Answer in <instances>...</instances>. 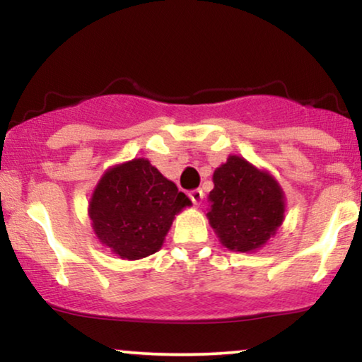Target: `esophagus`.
Here are the masks:
<instances>
[{"label": "esophagus", "mask_w": 362, "mask_h": 362, "mask_svg": "<svg viewBox=\"0 0 362 362\" xmlns=\"http://www.w3.org/2000/svg\"><path fill=\"white\" fill-rule=\"evenodd\" d=\"M189 197H191V201L194 202L196 206H201L202 199H204V192H202V189H192L189 192Z\"/></svg>", "instance_id": "esophagus-1"}]
</instances>
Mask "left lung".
<instances>
[{"instance_id": "1", "label": "left lung", "mask_w": 362, "mask_h": 362, "mask_svg": "<svg viewBox=\"0 0 362 362\" xmlns=\"http://www.w3.org/2000/svg\"><path fill=\"white\" fill-rule=\"evenodd\" d=\"M207 219L221 244L234 252L264 247L285 219V192L269 171L230 155L212 175Z\"/></svg>"}]
</instances>
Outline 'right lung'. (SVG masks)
<instances>
[{"instance_id": "obj_1", "label": "right lung", "mask_w": 362, "mask_h": 362, "mask_svg": "<svg viewBox=\"0 0 362 362\" xmlns=\"http://www.w3.org/2000/svg\"><path fill=\"white\" fill-rule=\"evenodd\" d=\"M146 158H133L103 173L88 202L93 234L123 260L161 249L175 216L191 206Z\"/></svg>"}]
</instances>
